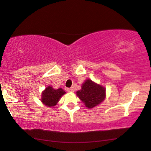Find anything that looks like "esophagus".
Listing matches in <instances>:
<instances>
[{
    "instance_id": "obj_1",
    "label": "esophagus",
    "mask_w": 151,
    "mask_h": 151,
    "mask_svg": "<svg viewBox=\"0 0 151 151\" xmlns=\"http://www.w3.org/2000/svg\"><path fill=\"white\" fill-rule=\"evenodd\" d=\"M67 91L68 92H75V88H74L73 87H72V88H68L67 89Z\"/></svg>"
}]
</instances>
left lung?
Wrapping results in <instances>:
<instances>
[{"label": "left lung", "mask_w": 151, "mask_h": 151, "mask_svg": "<svg viewBox=\"0 0 151 151\" xmlns=\"http://www.w3.org/2000/svg\"><path fill=\"white\" fill-rule=\"evenodd\" d=\"M105 88L90 79H87L81 86V89L76 92V95L89 109L101 104L105 99Z\"/></svg>", "instance_id": "obj_1"}]
</instances>
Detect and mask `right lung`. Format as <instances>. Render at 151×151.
<instances>
[{
    "label": "right lung",
    "mask_w": 151,
    "mask_h": 151,
    "mask_svg": "<svg viewBox=\"0 0 151 151\" xmlns=\"http://www.w3.org/2000/svg\"><path fill=\"white\" fill-rule=\"evenodd\" d=\"M65 94V92L62 88L55 90L52 86H49L42 92L41 101L48 107H54L58 103L60 98Z\"/></svg>",
    "instance_id": "obj_1"
}]
</instances>
